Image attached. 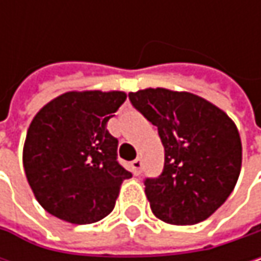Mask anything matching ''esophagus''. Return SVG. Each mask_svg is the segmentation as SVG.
<instances>
[{
  "label": "esophagus",
  "mask_w": 261,
  "mask_h": 261,
  "mask_svg": "<svg viewBox=\"0 0 261 261\" xmlns=\"http://www.w3.org/2000/svg\"><path fill=\"white\" fill-rule=\"evenodd\" d=\"M131 171H133L134 175L140 174V171H142V160L140 159H136V160L131 162Z\"/></svg>",
  "instance_id": "obj_1"
}]
</instances>
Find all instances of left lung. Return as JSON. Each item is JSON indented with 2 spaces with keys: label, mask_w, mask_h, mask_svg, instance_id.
<instances>
[{
  "label": "left lung",
  "mask_w": 261,
  "mask_h": 261,
  "mask_svg": "<svg viewBox=\"0 0 261 261\" xmlns=\"http://www.w3.org/2000/svg\"><path fill=\"white\" fill-rule=\"evenodd\" d=\"M131 104L157 127L165 146L159 178L145 180L152 213L172 225L210 218L233 192L242 166L236 124L215 104L163 87L128 93Z\"/></svg>",
  "instance_id": "8db88e82"
}]
</instances>
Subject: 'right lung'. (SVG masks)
Returning a JSON list of instances; mask_svg holds the SVG:
<instances>
[{
    "label": "right lung",
    "instance_id": "1",
    "mask_svg": "<svg viewBox=\"0 0 261 261\" xmlns=\"http://www.w3.org/2000/svg\"><path fill=\"white\" fill-rule=\"evenodd\" d=\"M127 99L125 92H66L33 118L24 143V169L37 202L53 216L93 224L115 208L124 180L118 139L107 122Z\"/></svg>",
    "mask_w": 261,
    "mask_h": 261
}]
</instances>
